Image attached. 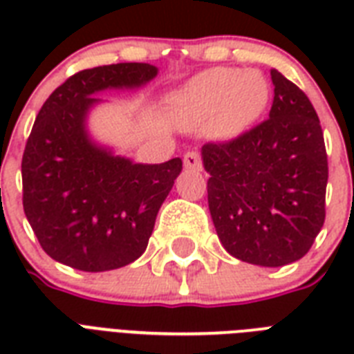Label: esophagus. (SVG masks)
<instances>
[{"label":"esophagus","instance_id":"34e87169","mask_svg":"<svg viewBox=\"0 0 354 354\" xmlns=\"http://www.w3.org/2000/svg\"><path fill=\"white\" fill-rule=\"evenodd\" d=\"M183 165L185 169H191V171H202V158H200L198 152H187V154L183 156Z\"/></svg>","mask_w":354,"mask_h":354}]
</instances>
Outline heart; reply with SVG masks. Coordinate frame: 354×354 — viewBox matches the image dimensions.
I'll return each mask as SVG.
<instances>
[{"mask_svg":"<svg viewBox=\"0 0 354 354\" xmlns=\"http://www.w3.org/2000/svg\"><path fill=\"white\" fill-rule=\"evenodd\" d=\"M268 101V80L257 69L211 68L172 95L171 113L183 128L211 124L218 136H235L263 115Z\"/></svg>","mask_w":354,"mask_h":354,"instance_id":"obj_1","label":"heart"}]
</instances>
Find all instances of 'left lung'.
<instances>
[{
  "label": "left lung",
  "instance_id": "obj_1",
  "mask_svg": "<svg viewBox=\"0 0 354 354\" xmlns=\"http://www.w3.org/2000/svg\"><path fill=\"white\" fill-rule=\"evenodd\" d=\"M270 118L241 136L205 143L202 160L216 235L233 257L285 266L310 250L325 222L327 152L318 113L272 69Z\"/></svg>",
  "mask_w": 354,
  "mask_h": 354
}]
</instances>
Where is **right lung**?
I'll return each instance as SVG.
<instances>
[{"label":"right lung","instance_id":"right-lung-1","mask_svg":"<svg viewBox=\"0 0 354 354\" xmlns=\"http://www.w3.org/2000/svg\"><path fill=\"white\" fill-rule=\"evenodd\" d=\"M150 64L84 69L53 91L36 115L21 158L24 211L44 252L82 272L133 263L147 250L156 216L182 172V160L132 163L91 143L86 115L102 90L139 88Z\"/></svg>","mask_w":354,"mask_h":354}]
</instances>
